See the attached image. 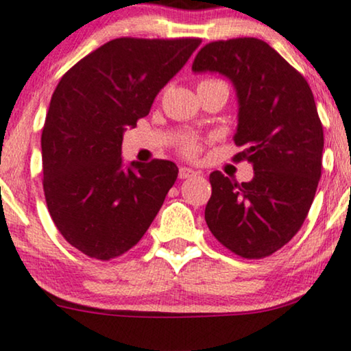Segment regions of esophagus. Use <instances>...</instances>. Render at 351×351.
Listing matches in <instances>:
<instances>
[{
	"instance_id": "1",
	"label": "esophagus",
	"mask_w": 351,
	"mask_h": 351,
	"mask_svg": "<svg viewBox=\"0 0 351 351\" xmlns=\"http://www.w3.org/2000/svg\"><path fill=\"white\" fill-rule=\"evenodd\" d=\"M194 175H197V171L191 170V168H188V167H181V168H180V178H181V180L191 178V176H194Z\"/></svg>"
}]
</instances>
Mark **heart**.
<instances>
[{
	"instance_id": "obj_1",
	"label": "heart",
	"mask_w": 351,
	"mask_h": 351,
	"mask_svg": "<svg viewBox=\"0 0 351 351\" xmlns=\"http://www.w3.org/2000/svg\"><path fill=\"white\" fill-rule=\"evenodd\" d=\"M181 150H183V154L186 155V157H196L199 150H201V145H199L197 141H188V143L183 144Z\"/></svg>"
}]
</instances>
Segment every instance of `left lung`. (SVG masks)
<instances>
[{
    "label": "left lung",
    "mask_w": 351,
    "mask_h": 351,
    "mask_svg": "<svg viewBox=\"0 0 351 351\" xmlns=\"http://www.w3.org/2000/svg\"><path fill=\"white\" fill-rule=\"evenodd\" d=\"M194 73H220L237 88L234 155L254 168L250 183L212 171L206 221L227 250L261 259L298 233L322 168L324 131L306 79L264 40H217L194 58Z\"/></svg>",
    "instance_id": "8db88e82"
}]
</instances>
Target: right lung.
<instances>
[{
    "instance_id": "add662e5",
    "label": "right lung",
    "mask_w": 351,
    "mask_h": 351,
    "mask_svg": "<svg viewBox=\"0 0 351 351\" xmlns=\"http://www.w3.org/2000/svg\"><path fill=\"white\" fill-rule=\"evenodd\" d=\"M199 45L194 37L114 38L58 82L42 131L43 193L56 228L86 256L110 261L136 246L175 184L170 160L123 168V132L147 117Z\"/></svg>"
}]
</instances>
